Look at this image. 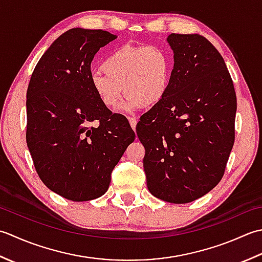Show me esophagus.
<instances>
[{"instance_id": "1", "label": "esophagus", "mask_w": 262, "mask_h": 262, "mask_svg": "<svg viewBox=\"0 0 262 262\" xmlns=\"http://www.w3.org/2000/svg\"><path fill=\"white\" fill-rule=\"evenodd\" d=\"M129 123H130L132 129L136 130V126H137V123H138L137 119H135V117H129Z\"/></svg>"}]
</instances>
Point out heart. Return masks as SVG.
Masks as SVG:
<instances>
[{"label": "heart", "instance_id": "heart-1", "mask_svg": "<svg viewBox=\"0 0 262 262\" xmlns=\"http://www.w3.org/2000/svg\"><path fill=\"white\" fill-rule=\"evenodd\" d=\"M104 73L93 72L89 84L99 103L114 108L124 94L120 110L156 107L166 97L172 82L173 58L156 46H122L103 62Z\"/></svg>", "mask_w": 262, "mask_h": 262}]
</instances>
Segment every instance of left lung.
<instances>
[{"label": "left lung", "instance_id": "left-lung-1", "mask_svg": "<svg viewBox=\"0 0 262 262\" xmlns=\"http://www.w3.org/2000/svg\"><path fill=\"white\" fill-rule=\"evenodd\" d=\"M168 94L141 116L147 186L156 198L186 204L220 183L234 143L236 95L224 58L198 34H170Z\"/></svg>", "mask_w": 262, "mask_h": 262}]
</instances>
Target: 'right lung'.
<instances>
[{
    "mask_svg": "<svg viewBox=\"0 0 262 262\" xmlns=\"http://www.w3.org/2000/svg\"><path fill=\"white\" fill-rule=\"evenodd\" d=\"M116 38L105 30L72 28L37 63L27 90V146L47 188L72 201H89L108 190L111 174L136 135L112 114L89 84L100 47ZM97 127H89L92 121Z\"/></svg>",
    "mask_w": 262,
    "mask_h": 262,
    "instance_id": "add662e5",
    "label": "right lung"
}]
</instances>
